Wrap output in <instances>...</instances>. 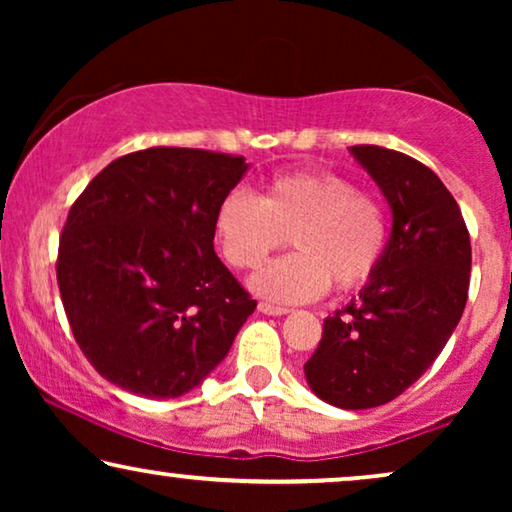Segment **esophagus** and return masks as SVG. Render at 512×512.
<instances>
[{
  "label": "esophagus",
  "instance_id": "1",
  "mask_svg": "<svg viewBox=\"0 0 512 512\" xmlns=\"http://www.w3.org/2000/svg\"><path fill=\"white\" fill-rule=\"evenodd\" d=\"M258 312L268 314V317H282V314H289L286 307H277V305H270V303H258Z\"/></svg>",
  "mask_w": 512,
  "mask_h": 512
}]
</instances>
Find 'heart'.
Wrapping results in <instances>:
<instances>
[{
	"label": "heart",
	"instance_id": "b5f03b06",
	"mask_svg": "<svg viewBox=\"0 0 512 512\" xmlns=\"http://www.w3.org/2000/svg\"><path fill=\"white\" fill-rule=\"evenodd\" d=\"M214 237L237 270H256L291 237L296 254L268 265L251 289L282 305L310 303L331 282H368L387 247V216L373 195L338 174L296 172L272 179L258 198L233 191L214 214Z\"/></svg>",
	"mask_w": 512,
	"mask_h": 512
}]
</instances>
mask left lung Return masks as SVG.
Instances as JSON below:
<instances>
[{"mask_svg": "<svg viewBox=\"0 0 512 512\" xmlns=\"http://www.w3.org/2000/svg\"><path fill=\"white\" fill-rule=\"evenodd\" d=\"M391 209L382 261L345 310L324 319L305 380L342 410L401 396L438 359L464 314L471 240L457 200L429 167L382 146H349Z\"/></svg>", "mask_w": 512, "mask_h": 512, "instance_id": "left-lung-1", "label": "left lung"}]
</instances>
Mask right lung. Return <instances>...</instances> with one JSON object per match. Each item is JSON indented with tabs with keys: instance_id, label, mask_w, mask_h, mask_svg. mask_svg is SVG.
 <instances>
[{
	"instance_id": "1",
	"label": "right lung",
	"mask_w": 512,
	"mask_h": 512,
	"mask_svg": "<svg viewBox=\"0 0 512 512\" xmlns=\"http://www.w3.org/2000/svg\"><path fill=\"white\" fill-rule=\"evenodd\" d=\"M242 156L158 146L116 158L69 209L58 286L104 380L179 398L226 359L256 300L214 251V214Z\"/></svg>"
}]
</instances>
